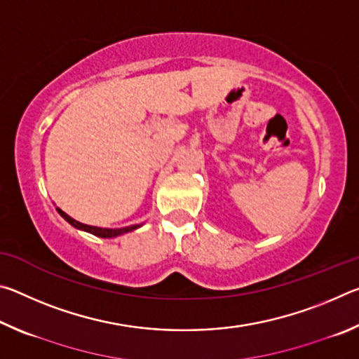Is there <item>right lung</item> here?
Returning <instances> with one entry per match:
<instances>
[{
  "instance_id": "add662e5",
  "label": "right lung",
  "mask_w": 359,
  "mask_h": 359,
  "mask_svg": "<svg viewBox=\"0 0 359 359\" xmlns=\"http://www.w3.org/2000/svg\"><path fill=\"white\" fill-rule=\"evenodd\" d=\"M58 214L62 215L66 222L71 223L72 226L77 228V229H83L87 231V233H92L95 236H98V238H115V236H120L123 233H128V231H133L136 229L139 224H133V226H128V228H120V229H107V228H98V226H90V224H83L81 222L74 220V218H71L68 214H65V212L62 209H57Z\"/></svg>"
}]
</instances>
